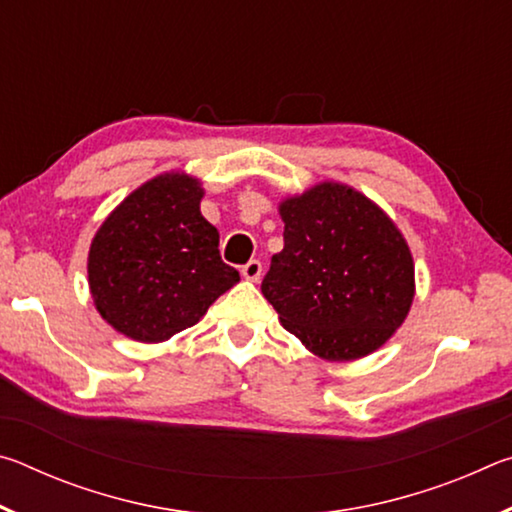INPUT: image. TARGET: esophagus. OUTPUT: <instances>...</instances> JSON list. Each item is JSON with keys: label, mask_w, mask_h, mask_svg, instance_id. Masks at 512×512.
<instances>
[{"label": "esophagus", "mask_w": 512, "mask_h": 512, "mask_svg": "<svg viewBox=\"0 0 512 512\" xmlns=\"http://www.w3.org/2000/svg\"><path fill=\"white\" fill-rule=\"evenodd\" d=\"M241 275H244L248 282H257L259 277H262V262H259V259H250V262L241 268Z\"/></svg>", "instance_id": "1"}]
</instances>
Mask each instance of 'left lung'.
I'll list each match as a JSON object with an SVG mask.
<instances>
[{
	"instance_id": "1",
	"label": "left lung",
	"mask_w": 512,
	"mask_h": 512,
	"mask_svg": "<svg viewBox=\"0 0 512 512\" xmlns=\"http://www.w3.org/2000/svg\"><path fill=\"white\" fill-rule=\"evenodd\" d=\"M284 248L262 293L287 332L329 361L381 348L409 314L415 280L402 232L352 187L320 183L280 205Z\"/></svg>"
}]
</instances>
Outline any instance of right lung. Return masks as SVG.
<instances>
[{"mask_svg":"<svg viewBox=\"0 0 512 512\" xmlns=\"http://www.w3.org/2000/svg\"><path fill=\"white\" fill-rule=\"evenodd\" d=\"M201 198L196 178L162 173L126 196L94 235V305L128 339H171L239 282L219 255V230L201 214Z\"/></svg>","mask_w":512,"mask_h":512,"instance_id":"right-lung-1","label":"right lung"}]
</instances>
